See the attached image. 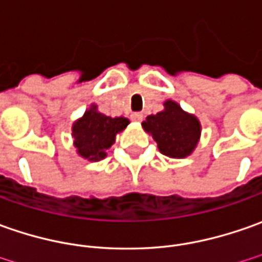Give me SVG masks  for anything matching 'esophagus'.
Listing matches in <instances>:
<instances>
[{
  "label": "esophagus",
  "mask_w": 262,
  "mask_h": 262,
  "mask_svg": "<svg viewBox=\"0 0 262 262\" xmlns=\"http://www.w3.org/2000/svg\"><path fill=\"white\" fill-rule=\"evenodd\" d=\"M130 117L132 120H135V122H142V120H143V114L142 113H133Z\"/></svg>",
  "instance_id": "34e87169"
}]
</instances>
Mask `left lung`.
I'll return each mask as SVG.
<instances>
[{
	"label": "left lung",
	"instance_id": "1",
	"mask_svg": "<svg viewBox=\"0 0 262 262\" xmlns=\"http://www.w3.org/2000/svg\"><path fill=\"white\" fill-rule=\"evenodd\" d=\"M142 127L157 142L159 152L168 158L190 157L202 136L200 120L183 110L174 100H167L162 112L148 116Z\"/></svg>",
	"mask_w": 262,
	"mask_h": 262
}]
</instances>
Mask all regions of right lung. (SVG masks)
Returning a JSON list of instances; mask_svg holds the SVG:
<instances>
[{
  "label": "right lung",
  "mask_w": 262,
  "mask_h": 262,
  "mask_svg": "<svg viewBox=\"0 0 262 262\" xmlns=\"http://www.w3.org/2000/svg\"><path fill=\"white\" fill-rule=\"evenodd\" d=\"M129 119L126 117H110L98 112L97 104H91L82 117L72 124L74 146L81 158L97 162L107 157V149L112 148L116 136L123 132Z\"/></svg>",
  "instance_id": "add662e5"
}]
</instances>
